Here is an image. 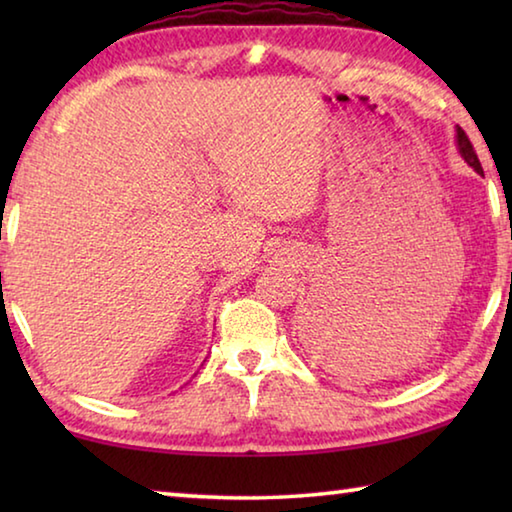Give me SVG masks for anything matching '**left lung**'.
<instances>
[{
    "mask_svg": "<svg viewBox=\"0 0 512 512\" xmlns=\"http://www.w3.org/2000/svg\"><path fill=\"white\" fill-rule=\"evenodd\" d=\"M456 144H458V151H461V155H463V160L470 164V167L474 169V171H479V173H483V169H481V162H479V158H476V153H474V146H472V142H470V137L465 135V131L461 126L456 128Z\"/></svg>",
    "mask_w": 512,
    "mask_h": 512,
    "instance_id": "8db88e82",
    "label": "left lung"
}]
</instances>
